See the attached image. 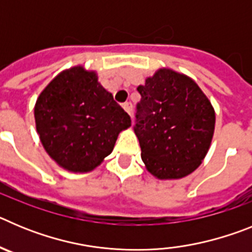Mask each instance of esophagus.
<instances>
[{
  "mask_svg": "<svg viewBox=\"0 0 252 252\" xmlns=\"http://www.w3.org/2000/svg\"><path fill=\"white\" fill-rule=\"evenodd\" d=\"M122 107H124V110L126 111L128 115L132 116V104H131L130 102H126V103H124L122 104Z\"/></svg>",
  "mask_w": 252,
  "mask_h": 252,
  "instance_id": "obj_1",
  "label": "esophagus"
}]
</instances>
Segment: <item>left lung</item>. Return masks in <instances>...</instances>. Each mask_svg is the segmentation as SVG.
<instances>
[{"instance_id": "1", "label": "left lung", "mask_w": 252, "mask_h": 252, "mask_svg": "<svg viewBox=\"0 0 252 252\" xmlns=\"http://www.w3.org/2000/svg\"><path fill=\"white\" fill-rule=\"evenodd\" d=\"M133 130L146 169L159 179H179L201 165L215 132L212 104L193 79L159 69L137 87Z\"/></svg>"}]
</instances>
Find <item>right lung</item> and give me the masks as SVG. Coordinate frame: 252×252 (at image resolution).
<instances>
[{"label": "right lung", "mask_w": 252, "mask_h": 252, "mask_svg": "<svg viewBox=\"0 0 252 252\" xmlns=\"http://www.w3.org/2000/svg\"><path fill=\"white\" fill-rule=\"evenodd\" d=\"M40 141L58 165L87 173L113 150L131 119L107 92L95 72L64 70L45 87L34 108Z\"/></svg>", "instance_id": "add662e5"}]
</instances>
